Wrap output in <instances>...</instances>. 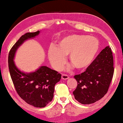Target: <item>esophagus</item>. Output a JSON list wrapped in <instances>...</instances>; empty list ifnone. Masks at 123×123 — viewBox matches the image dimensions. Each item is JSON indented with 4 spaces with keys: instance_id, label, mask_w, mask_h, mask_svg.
Returning a JSON list of instances; mask_svg holds the SVG:
<instances>
[{
    "instance_id": "esophagus-1",
    "label": "esophagus",
    "mask_w": 123,
    "mask_h": 123,
    "mask_svg": "<svg viewBox=\"0 0 123 123\" xmlns=\"http://www.w3.org/2000/svg\"><path fill=\"white\" fill-rule=\"evenodd\" d=\"M69 78V76L68 75H67V74H63L62 75V79L63 80H67Z\"/></svg>"
}]
</instances>
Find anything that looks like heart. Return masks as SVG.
<instances>
[{
  "instance_id": "1",
  "label": "heart",
  "mask_w": 123,
  "mask_h": 123,
  "mask_svg": "<svg viewBox=\"0 0 123 123\" xmlns=\"http://www.w3.org/2000/svg\"><path fill=\"white\" fill-rule=\"evenodd\" d=\"M99 43L94 37L73 34L60 39L56 47L48 51V58L55 69H61L68 55L69 62L76 69L83 70L88 67L96 56Z\"/></svg>"
}]
</instances>
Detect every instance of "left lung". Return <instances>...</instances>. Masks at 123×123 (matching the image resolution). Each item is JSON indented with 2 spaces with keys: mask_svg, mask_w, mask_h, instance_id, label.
Here are the masks:
<instances>
[{
  "mask_svg": "<svg viewBox=\"0 0 123 123\" xmlns=\"http://www.w3.org/2000/svg\"><path fill=\"white\" fill-rule=\"evenodd\" d=\"M114 60L109 46L102 50L86 71L74 76L77 86L74 98L83 105L98 101L108 92L114 74Z\"/></svg>",
  "mask_w": 123,
  "mask_h": 123,
  "instance_id": "1",
  "label": "left lung"
}]
</instances>
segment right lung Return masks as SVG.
<instances>
[{"instance_id": "add662e5", "label": "right lung", "mask_w": 123, "mask_h": 123, "mask_svg": "<svg viewBox=\"0 0 123 123\" xmlns=\"http://www.w3.org/2000/svg\"><path fill=\"white\" fill-rule=\"evenodd\" d=\"M39 33L38 30L21 37L9 51L8 67L11 79L19 96L29 105L42 108L52 100L54 87L61 79V74L46 66H41L34 72L25 73L18 69L14 62L18 48L25 41L38 36Z\"/></svg>"}]
</instances>
